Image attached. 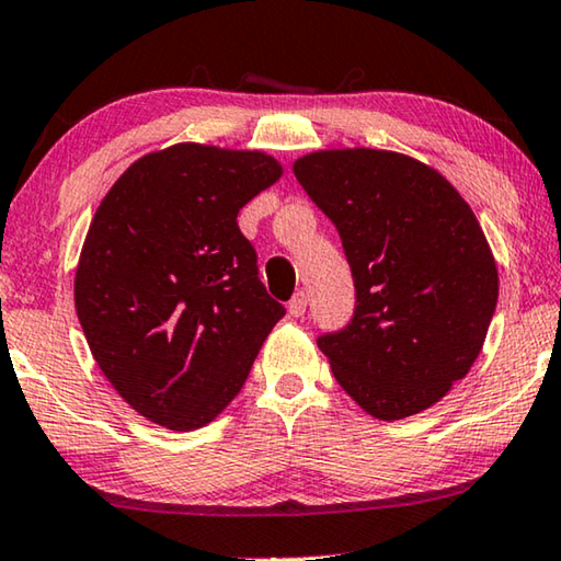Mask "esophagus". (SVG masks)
<instances>
[{
  "label": "esophagus",
  "mask_w": 561,
  "mask_h": 561,
  "mask_svg": "<svg viewBox=\"0 0 561 561\" xmlns=\"http://www.w3.org/2000/svg\"><path fill=\"white\" fill-rule=\"evenodd\" d=\"M287 309H289L291 317H305V312H307V295H305V291H297V295L289 299Z\"/></svg>",
  "instance_id": "obj_1"
}]
</instances>
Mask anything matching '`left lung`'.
I'll use <instances>...</instances> for the list:
<instances>
[{"label":"left lung","instance_id":"left-lung-1","mask_svg":"<svg viewBox=\"0 0 561 561\" xmlns=\"http://www.w3.org/2000/svg\"><path fill=\"white\" fill-rule=\"evenodd\" d=\"M340 232L354 314L319 334L344 392L377 420H404L449 392L482 352L500 277L474 211L439 172L381 149L295 162Z\"/></svg>","mask_w":561,"mask_h":561}]
</instances>
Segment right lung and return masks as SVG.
<instances>
[{"mask_svg":"<svg viewBox=\"0 0 561 561\" xmlns=\"http://www.w3.org/2000/svg\"><path fill=\"white\" fill-rule=\"evenodd\" d=\"M279 176L262 152L174 145L137 159L89 225L79 324L124 402L167 430L215 420L284 317L237 225Z\"/></svg>","mask_w":561,"mask_h":561,"instance_id":"1","label":"right lung"}]
</instances>
